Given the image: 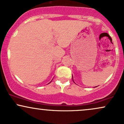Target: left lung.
<instances>
[{
    "label": "left lung",
    "mask_w": 124,
    "mask_h": 124,
    "mask_svg": "<svg viewBox=\"0 0 124 124\" xmlns=\"http://www.w3.org/2000/svg\"><path fill=\"white\" fill-rule=\"evenodd\" d=\"M72 80H73V78H72Z\"/></svg>",
    "instance_id": "left-lung-1"
}]
</instances>
